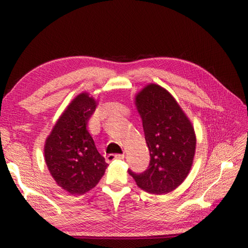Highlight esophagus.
Instances as JSON below:
<instances>
[{
  "instance_id": "esophagus-1",
  "label": "esophagus",
  "mask_w": 248,
  "mask_h": 248,
  "mask_svg": "<svg viewBox=\"0 0 248 248\" xmlns=\"http://www.w3.org/2000/svg\"><path fill=\"white\" fill-rule=\"evenodd\" d=\"M124 155H114V154H110L107 155V161L108 162H112L114 160H124Z\"/></svg>"
}]
</instances>
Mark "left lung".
<instances>
[{
	"instance_id": "left-lung-1",
	"label": "left lung",
	"mask_w": 248,
	"mask_h": 248,
	"mask_svg": "<svg viewBox=\"0 0 248 248\" xmlns=\"http://www.w3.org/2000/svg\"><path fill=\"white\" fill-rule=\"evenodd\" d=\"M135 100L150 162L144 172L128 171L144 191L155 195L170 193L191 170L196 148L194 129L176 100L159 85L150 84Z\"/></svg>"
}]
</instances>
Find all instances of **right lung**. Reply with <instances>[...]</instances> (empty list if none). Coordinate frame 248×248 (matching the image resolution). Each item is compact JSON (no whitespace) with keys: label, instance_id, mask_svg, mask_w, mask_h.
<instances>
[{"label":"right lung","instance_id":"right-lung-1","mask_svg":"<svg viewBox=\"0 0 248 248\" xmlns=\"http://www.w3.org/2000/svg\"><path fill=\"white\" fill-rule=\"evenodd\" d=\"M96 107L87 93L78 94L46 139V166L57 184L70 194H84L96 186L108 167L87 130Z\"/></svg>","mask_w":248,"mask_h":248}]
</instances>
